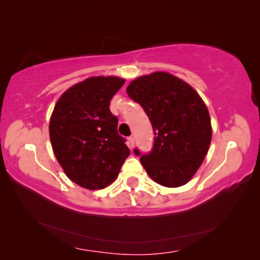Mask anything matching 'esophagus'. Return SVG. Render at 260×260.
<instances>
[{"mask_svg":"<svg viewBox=\"0 0 260 260\" xmlns=\"http://www.w3.org/2000/svg\"><path fill=\"white\" fill-rule=\"evenodd\" d=\"M128 142H127V144H128V147H129V149H133L134 148V144H135V141H134V138L133 136H129L128 138Z\"/></svg>","mask_w":260,"mask_h":260,"instance_id":"esophagus-1","label":"esophagus"}]
</instances>
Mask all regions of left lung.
<instances>
[{
  "mask_svg": "<svg viewBox=\"0 0 260 260\" xmlns=\"http://www.w3.org/2000/svg\"><path fill=\"white\" fill-rule=\"evenodd\" d=\"M126 91L143 108L155 134L152 150L134 149L149 177L164 187L186 184L203 162L212 138L203 100L187 82L166 72L135 79Z\"/></svg>",
  "mask_w": 260,
  "mask_h": 260,
  "instance_id": "8db88e82",
  "label": "left lung"
}]
</instances>
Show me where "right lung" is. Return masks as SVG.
Returning a JSON list of instances; mask_svg holds the SVG:
<instances>
[{"label": "right lung", "mask_w": 260, "mask_h": 260, "mask_svg": "<svg viewBox=\"0 0 260 260\" xmlns=\"http://www.w3.org/2000/svg\"><path fill=\"white\" fill-rule=\"evenodd\" d=\"M125 83L118 77H91L65 91L52 111V150L65 174L86 189L113 182L129 149L118 134V118L110 101Z\"/></svg>", "instance_id": "obj_1"}]
</instances>
